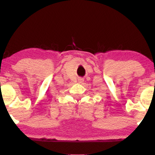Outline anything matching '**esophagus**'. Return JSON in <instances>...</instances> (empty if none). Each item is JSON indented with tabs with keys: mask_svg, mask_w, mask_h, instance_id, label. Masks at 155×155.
<instances>
[{
	"mask_svg": "<svg viewBox=\"0 0 155 155\" xmlns=\"http://www.w3.org/2000/svg\"><path fill=\"white\" fill-rule=\"evenodd\" d=\"M83 81V79H82V78H81V79H79V82L80 83H82Z\"/></svg>",
	"mask_w": 155,
	"mask_h": 155,
	"instance_id": "34e87169",
	"label": "esophagus"
}]
</instances>
